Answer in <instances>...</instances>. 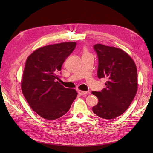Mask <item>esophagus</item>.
I'll return each mask as SVG.
<instances>
[{
  "instance_id": "obj_1",
  "label": "esophagus",
  "mask_w": 153,
  "mask_h": 153,
  "mask_svg": "<svg viewBox=\"0 0 153 153\" xmlns=\"http://www.w3.org/2000/svg\"><path fill=\"white\" fill-rule=\"evenodd\" d=\"M78 94L80 95H84V94H87L88 93L87 91H81V90H78Z\"/></svg>"
}]
</instances>
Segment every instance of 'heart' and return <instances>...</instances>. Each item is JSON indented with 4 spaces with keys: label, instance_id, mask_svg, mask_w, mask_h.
<instances>
[{
    "label": "heart",
    "instance_id": "b5f03b06",
    "mask_svg": "<svg viewBox=\"0 0 153 153\" xmlns=\"http://www.w3.org/2000/svg\"><path fill=\"white\" fill-rule=\"evenodd\" d=\"M91 53H89V50H87V48L84 47V48H83V50H82V55H90Z\"/></svg>",
    "mask_w": 153,
    "mask_h": 153
}]
</instances>
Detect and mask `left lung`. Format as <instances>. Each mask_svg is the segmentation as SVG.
<instances>
[{
    "label": "left lung",
    "instance_id": "8db88e82",
    "mask_svg": "<svg viewBox=\"0 0 153 153\" xmlns=\"http://www.w3.org/2000/svg\"><path fill=\"white\" fill-rule=\"evenodd\" d=\"M98 77L106 78V87L92 91L98 103L92 111L98 117L112 119L123 114L130 105L138 89L137 69L133 59L122 49L96 44Z\"/></svg>",
    "mask_w": 153,
    "mask_h": 153
}]
</instances>
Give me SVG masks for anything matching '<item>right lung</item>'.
Returning a JSON list of instances; mask_svg holds the SVG:
<instances>
[{
	"label": "right lung",
	"instance_id": "add662e5",
	"mask_svg": "<svg viewBox=\"0 0 153 153\" xmlns=\"http://www.w3.org/2000/svg\"><path fill=\"white\" fill-rule=\"evenodd\" d=\"M76 45L75 42H64L45 46L27 59L22 91L30 108L45 119L62 117L76 98L75 89L65 88L56 82L62 64Z\"/></svg>",
	"mask_w": 153,
	"mask_h": 153
}]
</instances>
